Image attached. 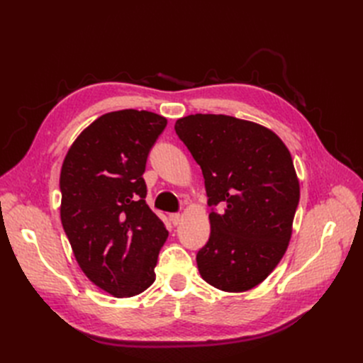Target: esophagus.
I'll return each instance as SVG.
<instances>
[{"instance_id":"esophagus-1","label":"esophagus","mask_w":363,"mask_h":363,"mask_svg":"<svg viewBox=\"0 0 363 363\" xmlns=\"http://www.w3.org/2000/svg\"><path fill=\"white\" fill-rule=\"evenodd\" d=\"M169 221H171L174 225H179L180 221H182V215H180V213H171V215H169Z\"/></svg>"}]
</instances>
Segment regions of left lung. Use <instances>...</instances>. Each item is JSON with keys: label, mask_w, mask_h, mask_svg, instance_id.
Segmentation results:
<instances>
[{"label": "left lung", "mask_w": 363, "mask_h": 363, "mask_svg": "<svg viewBox=\"0 0 363 363\" xmlns=\"http://www.w3.org/2000/svg\"><path fill=\"white\" fill-rule=\"evenodd\" d=\"M174 128L200 164L212 207L211 236L196 252L201 277L225 292L252 289L292 235L300 183L291 152L274 131L235 116L196 113Z\"/></svg>", "instance_id": "8db88e82"}]
</instances>
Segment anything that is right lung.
I'll use <instances>...</instances> for the list:
<instances>
[{
    "label": "right lung",
    "mask_w": 363,
    "mask_h": 363,
    "mask_svg": "<svg viewBox=\"0 0 363 363\" xmlns=\"http://www.w3.org/2000/svg\"><path fill=\"white\" fill-rule=\"evenodd\" d=\"M167 118L125 108L106 113L71 145L60 171V218L82 271L118 298L144 292L168 230L145 203L150 150Z\"/></svg>",
    "instance_id": "obj_1"
}]
</instances>
